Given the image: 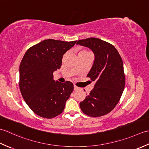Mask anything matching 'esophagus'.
I'll return each mask as SVG.
<instances>
[{
  "instance_id": "esophagus-1",
  "label": "esophagus",
  "mask_w": 149,
  "mask_h": 149,
  "mask_svg": "<svg viewBox=\"0 0 149 149\" xmlns=\"http://www.w3.org/2000/svg\"><path fill=\"white\" fill-rule=\"evenodd\" d=\"M74 90H77L79 89V88L77 87V86H75V85H74Z\"/></svg>"
}]
</instances>
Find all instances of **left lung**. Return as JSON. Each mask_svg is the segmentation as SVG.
Segmentation results:
<instances>
[{
    "mask_svg": "<svg viewBox=\"0 0 149 149\" xmlns=\"http://www.w3.org/2000/svg\"><path fill=\"white\" fill-rule=\"evenodd\" d=\"M77 45L88 47L95 55L87 75L95 84L80 107L84 114L99 117L115 108L125 87V74L121 56L111 44L96 38L78 40Z\"/></svg>",
    "mask_w": 149,
    "mask_h": 149,
    "instance_id": "8db88e82",
    "label": "left lung"
}]
</instances>
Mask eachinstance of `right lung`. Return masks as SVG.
<instances>
[{"label": "right lung", "mask_w": 149, "mask_h": 149, "mask_svg": "<svg viewBox=\"0 0 149 149\" xmlns=\"http://www.w3.org/2000/svg\"><path fill=\"white\" fill-rule=\"evenodd\" d=\"M76 42L45 40L30 47L22 59L19 68L22 95L41 117L52 118L60 115L74 90L71 82L54 80L53 72L60 68L63 55Z\"/></svg>", "instance_id": "1"}]
</instances>
